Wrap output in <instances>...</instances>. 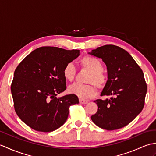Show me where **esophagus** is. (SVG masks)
<instances>
[{
  "instance_id": "esophagus-1",
  "label": "esophagus",
  "mask_w": 156,
  "mask_h": 156,
  "mask_svg": "<svg viewBox=\"0 0 156 156\" xmlns=\"http://www.w3.org/2000/svg\"><path fill=\"white\" fill-rule=\"evenodd\" d=\"M79 102H80V104H87L88 103V101L83 100V99H79Z\"/></svg>"
}]
</instances>
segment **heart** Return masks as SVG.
<instances>
[{
	"label": "heart",
	"instance_id": "obj_1",
	"mask_svg": "<svg viewBox=\"0 0 156 156\" xmlns=\"http://www.w3.org/2000/svg\"><path fill=\"white\" fill-rule=\"evenodd\" d=\"M80 64L82 68L89 71L86 79L87 84H73L69 86L68 90L80 98L92 97L97 92V87L99 90L105 88L108 82V76L102 69V64L100 59L90 55H85L81 59ZM76 69L72 63H68L63 69V76L67 81L72 82L74 80Z\"/></svg>",
	"mask_w": 156,
	"mask_h": 156
}]
</instances>
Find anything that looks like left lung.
Masks as SVG:
<instances>
[{
	"label": "left lung",
	"instance_id": "8db88e82",
	"mask_svg": "<svg viewBox=\"0 0 156 156\" xmlns=\"http://www.w3.org/2000/svg\"><path fill=\"white\" fill-rule=\"evenodd\" d=\"M89 54L107 66L108 82L101 96H112L109 100L94 101L98 111L92 121L108 131L123 127L144 108L147 87L143 71L127 51L117 45H105Z\"/></svg>",
	"mask_w": 156,
	"mask_h": 156
}]
</instances>
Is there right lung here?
Returning a JSON list of instances; mask_svg holds the SVG:
<instances>
[{
	"label": "right lung",
	"mask_w": 156,
	"mask_h": 156,
	"mask_svg": "<svg viewBox=\"0 0 156 156\" xmlns=\"http://www.w3.org/2000/svg\"><path fill=\"white\" fill-rule=\"evenodd\" d=\"M79 55L77 49L41 47L17 66L11 87L14 108L29 127L41 132L55 131L67 120L69 107L79 103L73 94L56 97L66 89L64 66Z\"/></svg>",
	"instance_id": "add662e5"
}]
</instances>
